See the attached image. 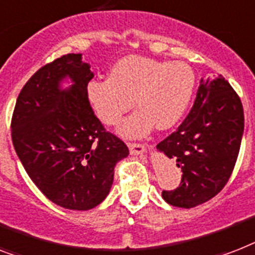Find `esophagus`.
Wrapping results in <instances>:
<instances>
[{
    "label": "esophagus",
    "mask_w": 255,
    "mask_h": 255,
    "mask_svg": "<svg viewBox=\"0 0 255 255\" xmlns=\"http://www.w3.org/2000/svg\"><path fill=\"white\" fill-rule=\"evenodd\" d=\"M128 148H129V153L133 154V156H138V154H144L145 153V148L141 144H128Z\"/></svg>",
    "instance_id": "1"
}]
</instances>
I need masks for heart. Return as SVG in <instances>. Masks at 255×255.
I'll list each match as a JSON object with an SVG mask.
<instances>
[{"instance_id": "1", "label": "heart", "mask_w": 255, "mask_h": 255, "mask_svg": "<svg viewBox=\"0 0 255 255\" xmlns=\"http://www.w3.org/2000/svg\"><path fill=\"white\" fill-rule=\"evenodd\" d=\"M195 89V73L185 61L127 56L114 64L110 77L92 80L86 98L102 123L113 126L133 106L140 110L118 128L126 137H137L156 126L158 131L174 127L187 111Z\"/></svg>"}]
</instances>
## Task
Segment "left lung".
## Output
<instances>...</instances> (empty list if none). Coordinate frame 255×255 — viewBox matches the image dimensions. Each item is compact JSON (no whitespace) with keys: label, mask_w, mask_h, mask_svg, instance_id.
<instances>
[{"label":"left lung","mask_w":255,"mask_h":255,"mask_svg":"<svg viewBox=\"0 0 255 255\" xmlns=\"http://www.w3.org/2000/svg\"><path fill=\"white\" fill-rule=\"evenodd\" d=\"M244 133L241 99L223 76L200 81L195 102L175 132L157 150L177 161L181 185L162 191L165 202L192 208L223 190L239 157Z\"/></svg>","instance_id":"8db88e82"}]
</instances>
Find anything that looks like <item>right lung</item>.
<instances>
[{"label": "right lung", "instance_id": "obj_1", "mask_svg": "<svg viewBox=\"0 0 255 255\" xmlns=\"http://www.w3.org/2000/svg\"><path fill=\"white\" fill-rule=\"evenodd\" d=\"M94 77L81 53L61 56L27 81L11 118V140L31 181L57 206L88 211L102 203L114 167L129 154L106 132L86 98ZM65 79L72 82L61 88Z\"/></svg>", "mask_w": 255, "mask_h": 255}]
</instances>
